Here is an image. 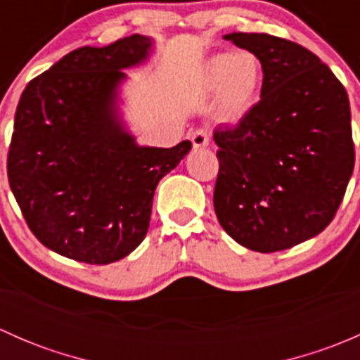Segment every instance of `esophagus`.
Returning a JSON list of instances; mask_svg holds the SVG:
<instances>
[{
    "label": "esophagus",
    "instance_id": "esophagus-1",
    "mask_svg": "<svg viewBox=\"0 0 360 360\" xmlns=\"http://www.w3.org/2000/svg\"><path fill=\"white\" fill-rule=\"evenodd\" d=\"M209 134H207V130L203 129H198L195 130L193 134H191V144H193L195 150H200V148H207L209 146Z\"/></svg>",
    "mask_w": 360,
    "mask_h": 360
}]
</instances>
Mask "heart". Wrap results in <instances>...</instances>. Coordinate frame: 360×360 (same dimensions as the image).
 Listing matches in <instances>:
<instances>
[{"mask_svg":"<svg viewBox=\"0 0 360 360\" xmlns=\"http://www.w3.org/2000/svg\"><path fill=\"white\" fill-rule=\"evenodd\" d=\"M264 64L252 50L221 52L207 59L200 72V89L217 92L216 110L224 122H240L259 103Z\"/></svg>","mask_w":360,"mask_h":360,"instance_id":"1","label":"heart"}]
</instances>
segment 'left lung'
I'll return each mask as SVG.
<instances>
[{
	"mask_svg": "<svg viewBox=\"0 0 360 360\" xmlns=\"http://www.w3.org/2000/svg\"><path fill=\"white\" fill-rule=\"evenodd\" d=\"M223 38L261 57L264 83L261 101L238 125L214 130V210L244 248L289 249L331 223L354 172L347 90L297 43L263 32Z\"/></svg>",
	"mask_w": 360,
	"mask_h": 360,
	"instance_id": "obj_1",
	"label": "left lung"
}]
</instances>
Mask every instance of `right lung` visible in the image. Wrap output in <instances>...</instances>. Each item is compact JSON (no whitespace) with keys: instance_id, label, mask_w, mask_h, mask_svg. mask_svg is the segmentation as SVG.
<instances>
[{"instance_id":"1","label":"right lung","mask_w":360,"mask_h":360,"mask_svg":"<svg viewBox=\"0 0 360 360\" xmlns=\"http://www.w3.org/2000/svg\"><path fill=\"white\" fill-rule=\"evenodd\" d=\"M151 36L82 46L27 83L8 151V181L45 248L90 264L129 256L150 226L157 184L191 143L141 146L123 120L125 69L143 66Z\"/></svg>"}]
</instances>
